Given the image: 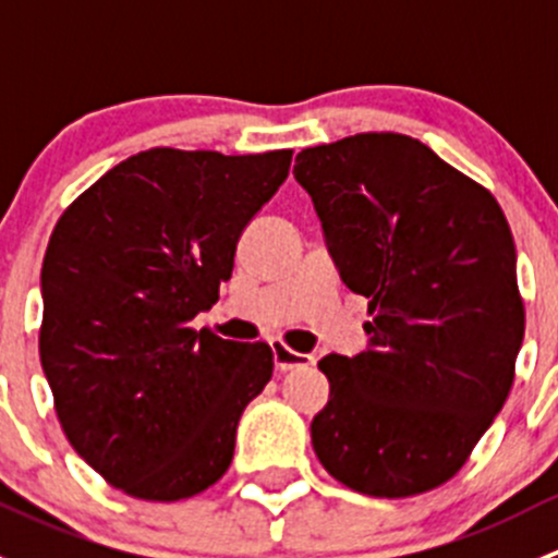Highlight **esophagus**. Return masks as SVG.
<instances>
[{
    "instance_id": "34e87169",
    "label": "esophagus",
    "mask_w": 558,
    "mask_h": 558,
    "mask_svg": "<svg viewBox=\"0 0 558 558\" xmlns=\"http://www.w3.org/2000/svg\"><path fill=\"white\" fill-rule=\"evenodd\" d=\"M272 348V362L278 373H289V369H300V367H311L313 356H305V353H296L291 348H286L283 342H269Z\"/></svg>"
}]
</instances>
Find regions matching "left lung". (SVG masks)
Listing matches in <instances>:
<instances>
[{"instance_id": "8db88e82", "label": "left lung", "mask_w": 558, "mask_h": 558, "mask_svg": "<svg viewBox=\"0 0 558 558\" xmlns=\"http://www.w3.org/2000/svg\"><path fill=\"white\" fill-rule=\"evenodd\" d=\"M337 272L367 296V351L324 356L329 402L313 448L342 486L413 497L453 477L513 386L523 342L515 245L502 207L408 134L305 148Z\"/></svg>"}]
</instances>
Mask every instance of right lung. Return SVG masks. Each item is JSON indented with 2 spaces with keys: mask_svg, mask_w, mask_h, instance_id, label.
<instances>
[{
  "mask_svg": "<svg viewBox=\"0 0 558 558\" xmlns=\"http://www.w3.org/2000/svg\"><path fill=\"white\" fill-rule=\"evenodd\" d=\"M291 150L150 148L64 210L43 258L39 362L66 440L129 497L174 502L229 470L272 348L221 340L210 311Z\"/></svg>",
  "mask_w": 558,
  "mask_h": 558,
  "instance_id": "1",
  "label": "right lung"
}]
</instances>
